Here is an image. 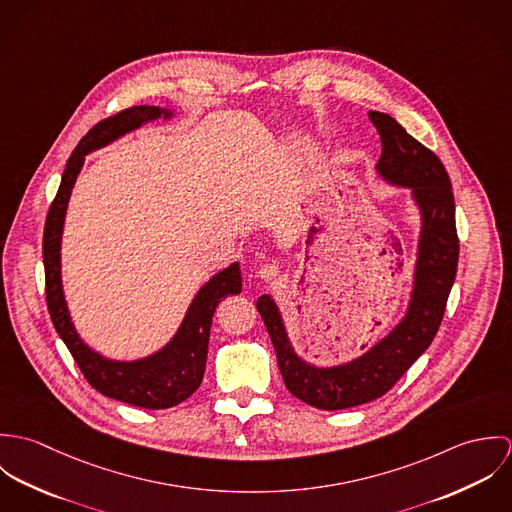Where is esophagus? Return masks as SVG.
Here are the masks:
<instances>
[{"mask_svg": "<svg viewBox=\"0 0 512 512\" xmlns=\"http://www.w3.org/2000/svg\"><path fill=\"white\" fill-rule=\"evenodd\" d=\"M278 274H280V268L276 264H264L258 270V278L262 282H274L278 278Z\"/></svg>", "mask_w": 512, "mask_h": 512, "instance_id": "34e87169", "label": "esophagus"}]
</instances>
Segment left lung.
<instances>
[{
	"label": "left lung",
	"instance_id": "left-lung-1",
	"mask_svg": "<svg viewBox=\"0 0 512 512\" xmlns=\"http://www.w3.org/2000/svg\"><path fill=\"white\" fill-rule=\"evenodd\" d=\"M368 118L382 142L376 175L386 185L408 189L420 215L412 290L404 315L361 357L317 366L295 353L276 299L266 293L256 301L288 390L319 410H345L386 394L432 345L457 272L455 203L443 163L390 114L368 112Z\"/></svg>",
	"mask_w": 512,
	"mask_h": 512
}]
</instances>
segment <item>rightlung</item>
<instances>
[{"mask_svg":"<svg viewBox=\"0 0 512 512\" xmlns=\"http://www.w3.org/2000/svg\"><path fill=\"white\" fill-rule=\"evenodd\" d=\"M175 112L163 106H132L112 118L98 122L74 147L67 161L59 193L49 209L43 234V264L47 305L59 337L65 341L80 366L84 378L104 396L130 406L147 410H165L187 400L203 382L209 335L215 309L226 295L242 292L240 264L234 262L219 270L195 293L187 313L175 335L155 353L134 359L116 361L88 347L74 327L73 317L63 290V230L74 183L84 165V157L100 147L108 146L122 136L155 122L171 120Z\"/></svg>","mask_w":512,"mask_h":512,"instance_id":"obj_1","label":"right lung"}]
</instances>
